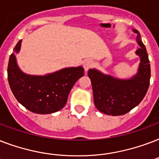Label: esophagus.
I'll return each instance as SVG.
<instances>
[{"label": "esophagus", "instance_id": "1", "mask_svg": "<svg viewBox=\"0 0 159 159\" xmlns=\"http://www.w3.org/2000/svg\"><path fill=\"white\" fill-rule=\"evenodd\" d=\"M93 62H92V60H87V61H85L84 64H83V67H84L85 71H87L88 69H90L91 67H93Z\"/></svg>", "mask_w": 159, "mask_h": 159}]
</instances>
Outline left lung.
<instances>
[{
	"instance_id": "obj_1",
	"label": "left lung",
	"mask_w": 159,
	"mask_h": 159,
	"mask_svg": "<svg viewBox=\"0 0 159 159\" xmlns=\"http://www.w3.org/2000/svg\"><path fill=\"white\" fill-rule=\"evenodd\" d=\"M137 34V42L140 48L136 53L140 57V64L138 73L129 80H120L102 74L96 69L87 72L91 79L94 97V104L102 113L111 116H121L128 113L138 106L145 97L150 82V64L147 50Z\"/></svg>"
}]
</instances>
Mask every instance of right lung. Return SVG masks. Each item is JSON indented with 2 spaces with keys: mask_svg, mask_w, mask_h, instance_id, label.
Wrapping results in <instances>:
<instances>
[{
  "mask_svg": "<svg viewBox=\"0 0 159 159\" xmlns=\"http://www.w3.org/2000/svg\"><path fill=\"white\" fill-rule=\"evenodd\" d=\"M21 40L14 51L19 52ZM9 85L16 100L29 111L51 114L66 105L75 82L84 76L82 67H68L43 77L26 75L19 69L16 56L11 53L7 67Z\"/></svg>",
  "mask_w": 159,
  "mask_h": 159,
  "instance_id": "right-lung-1",
  "label": "right lung"
}]
</instances>
